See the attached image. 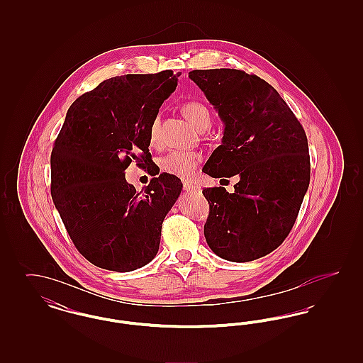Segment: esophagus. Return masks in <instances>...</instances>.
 Listing matches in <instances>:
<instances>
[{"mask_svg":"<svg viewBox=\"0 0 363 363\" xmlns=\"http://www.w3.org/2000/svg\"><path fill=\"white\" fill-rule=\"evenodd\" d=\"M184 189L186 191H197V190H200V188L191 182H184Z\"/></svg>","mask_w":363,"mask_h":363,"instance_id":"obj_1","label":"esophagus"}]
</instances>
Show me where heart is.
I'll return each instance as SVG.
<instances>
[{
	"instance_id": "1",
	"label": "heart",
	"mask_w": 363,
	"mask_h": 363,
	"mask_svg": "<svg viewBox=\"0 0 363 363\" xmlns=\"http://www.w3.org/2000/svg\"><path fill=\"white\" fill-rule=\"evenodd\" d=\"M182 114L188 118V121L200 132H206L211 126L212 114L206 104L200 101H188L181 107ZM159 128V117H155L150 128V136L154 141ZM203 156L196 151H184V150H173L160 160V167L166 173L173 174L179 178H190Z\"/></svg>"
}]
</instances>
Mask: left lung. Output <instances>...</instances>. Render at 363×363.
<instances>
[{
    "label": "left lung",
    "instance_id": "obj_1",
    "mask_svg": "<svg viewBox=\"0 0 363 363\" xmlns=\"http://www.w3.org/2000/svg\"><path fill=\"white\" fill-rule=\"evenodd\" d=\"M225 123L222 144L203 172L240 177L234 191L203 190L204 235L222 259L247 262L274 252L290 234L311 182L306 133L277 89L238 69L191 70Z\"/></svg>",
    "mask_w": 363,
    "mask_h": 363
}]
</instances>
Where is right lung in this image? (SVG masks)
<instances>
[{"instance_id":"obj_1","label":"right lung","mask_w":363,"mask_h":363,"mask_svg":"<svg viewBox=\"0 0 363 363\" xmlns=\"http://www.w3.org/2000/svg\"><path fill=\"white\" fill-rule=\"evenodd\" d=\"M178 76L162 70L104 80L72 104L54 143V206L76 249L99 268L135 271L159 250L162 223L181 194V179L157 173L138 193L125 170L132 160L140 167L151 164L150 128Z\"/></svg>"}]
</instances>
